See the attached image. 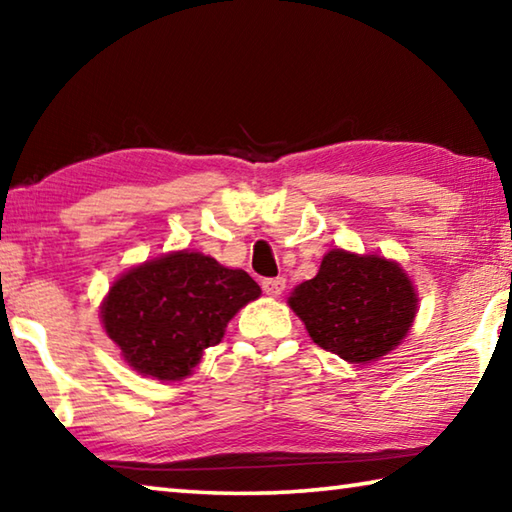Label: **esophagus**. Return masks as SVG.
Listing matches in <instances>:
<instances>
[{"label": "esophagus", "mask_w": 512, "mask_h": 512, "mask_svg": "<svg viewBox=\"0 0 512 512\" xmlns=\"http://www.w3.org/2000/svg\"><path fill=\"white\" fill-rule=\"evenodd\" d=\"M262 289L266 296L277 298V296H282L284 289H287V280H284V277H268V280L262 282Z\"/></svg>", "instance_id": "esophagus-1"}]
</instances>
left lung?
Here are the masks:
<instances>
[{"label":"left lung","mask_w":512,"mask_h":512,"mask_svg":"<svg viewBox=\"0 0 512 512\" xmlns=\"http://www.w3.org/2000/svg\"><path fill=\"white\" fill-rule=\"evenodd\" d=\"M289 307L320 348L350 363H370L409 332L418 293L397 262L334 248L316 277L293 289Z\"/></svg>","instance_id":"8db88e82"}]
</instances>
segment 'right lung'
<instances>
[{
	"label": "right lung",
	"instance_id": "add662e5",
	"mask_svg": "<svg viewBox=\"0 0 512 512\" xmlns=\"http://www.w3.org/2000/svg\"><path fill=\"white\" fill-rule=\"evenodd\" d=\"M259 293L241 268L178 250L121 275L103 300L101 323L133 370L178 381L192 375L232 316Z\"/></svg>",
	"mask_w": 512,
	"mask_h": 512
}]
</instances>
